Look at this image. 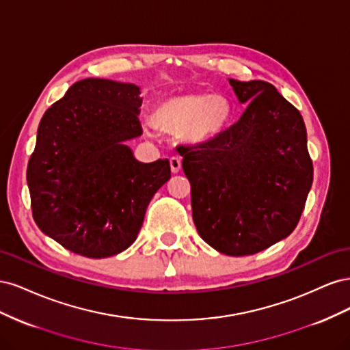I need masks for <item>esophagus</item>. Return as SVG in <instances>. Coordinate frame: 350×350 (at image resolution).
I'll use <instances>...</instances> for the list:
<instances>
[{"instance_id":"obj_1","label":"esophagus","mask_w":350,"mask_h":350,"mask_svg":"<svg viewBox=\"0 0 350 350\" xmlns=\"http://www.w3.org/2000/svg\"><path fill=\"white\" fill-rule=\"evenodd\" d=\"M169 163H171V171L172 174H178L179 171H181V159L179 157H171L169 159Z\"/></svg>"}]
</instances>
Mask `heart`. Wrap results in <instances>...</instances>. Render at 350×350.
Instances as JSON below:
<instances>
[{"label": "heart", "mask_w": 350, "mask_h": 350, "mask_svg": "<svg viewBox=\"0 0 350 350\" xmlns=\"http://www.w3.org/2000/svg\"><path fill=\"white\" fill-rule=\"evenodd\" d=\"M234 107L224 93L188 92L159 100L152 111L153 129L162 134L179 135L189 147H203L217 140L230 124ZM150 134L149 130H144Z\"/></svg>", "instance_id": "b5f03b06"}]
</instances>
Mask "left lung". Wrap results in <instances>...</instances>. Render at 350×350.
<instances>
[{
  "instance_id": "1",
  "label": "left lung",
  "mask_w": 350,
  "mask_h": 350,
  "mask_svg": "<svg viewBox=\"0 0 350 350\" xmlns=\"http://www.w3.org/2000/svg\"><path fill=\"white\" fill-rule=\"evenodd\" d=\"M241 118L217 140L179 153L193 220L211 248L251 256L292 234L312 185L302 115L273 84L228 79Z\"/></svg>"
}]
</instances>
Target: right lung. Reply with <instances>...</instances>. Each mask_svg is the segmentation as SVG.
Segmentation results:
<instances>
[{"label": "right lung", "mask_w": 350, "mask_h": 350, "mask_svg": "<svg viewBox=\"0 0 350 350\" xmlns=\"http://www.w3.org/2000/svg\"><path fill=\"white\" fill-rule=\"evenodd\" d=\"M134 83L84 79L42 116L27 165L39 229L89 258L116 256L137 239L167 159L143 163L126 144L143 134Z\"/></svg>", "instance_id": "obj_1"}]
</instances>
